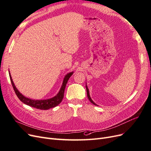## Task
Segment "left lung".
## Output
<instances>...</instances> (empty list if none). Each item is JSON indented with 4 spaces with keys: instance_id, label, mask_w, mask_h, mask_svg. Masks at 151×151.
Returning <instances> with one entry per match:
<instances>
[{
    "instance_id": "8db88e82",
    "label": "left lung",
    "mask_w": 151,
    "mask_h": 151,
    "mask_svg": "<svg viewBox=\"0 0 151 151\" xmlns=\"http://www.w3.org/2000/svg\"><path fill=\"white\" fill-rule=\"evenodd\" d=\"M86 91H87V96H88V99H89V101L91 102V103H93V104H94V105H96V106H98V105H97L96 104L93 100H92V99L91 98V97H90V95H89V89L88 88V86H87V85H86Z\"/></svg>"
}]
</instances>
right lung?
Returning <instances> with one entry per match:
<instances>
[{"label": "right lung", "instance_id": "1", "mask_svg": "<svg viewBox=\"0 0 151 151\" xmlns=\"http://www.w3.org/2000/svg\"><path fill=\"white\" fill-rule=\"evenodd\" d=\"M9 77H10L12 86L18 98H19L22 103L28 105V106H30L31 107H33L39 109H44V110L45 109V110H46V109H48L50 108L57 106V105H58L61 103V101H62V99L63 98L64 91H65L66 84L67 83V81L68 79H69L71 76L73 74L74 72H69L65 75L64 79H63L60 89L56 96H55L54 97L52 98L47 99H43V100L42 99L41 100L32 99L26 98L24 96L22 95L19 91L17 90L16 86L14 85V82L12 81V79L11 76V73L9 72Z\"/></svg>", "mask_w": 151, "mask_h": 151}]
</instances>
